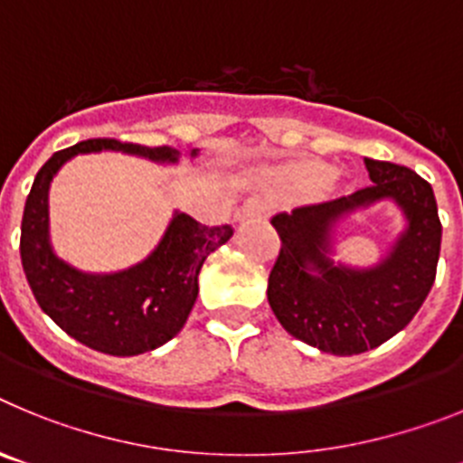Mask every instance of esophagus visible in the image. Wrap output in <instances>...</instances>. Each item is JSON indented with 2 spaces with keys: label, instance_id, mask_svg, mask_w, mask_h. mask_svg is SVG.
<instances>
[{
  "label": "esophagus",
  "instance_id": "1",
  "mask_svg": "<svg viewBox=\"0 0 463 463\" xmlns=\"http://www.w3.org/2000/svg\"><path fill=\"white\" fill-rule=\"evenodd\" d=\"M264 215V208L260 206V203H248V206H243V211L236 213V220L239 222H245V220H252V218H261Z\"/></svg>",
  "mask_w": 463,
  "mask_h": 463
}]
</instances>
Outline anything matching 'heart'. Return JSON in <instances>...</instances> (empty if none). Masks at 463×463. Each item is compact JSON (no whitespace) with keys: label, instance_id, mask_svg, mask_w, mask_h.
I'll return each instance as SVG.
<instances>
[{"label":"heart","instance_id":"1","mask_svg":"<svg viewBox=\"0 0 463 463\" xmlns=\"http://www.w3.org/2000/svg\"><path fill=\"white\" fill-rule=\"evenodd\" d=\"M331 171H334L331 165H326L322 159H294V162L273 169L271 181L276 185L294 187V190H310V187L325 183Z\"/></svg>","mask_w":463,"mask_h":463}]
</instances>
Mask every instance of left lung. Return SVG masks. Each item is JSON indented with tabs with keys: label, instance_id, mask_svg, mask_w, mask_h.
Returning <instances> with one entry per match:
<instances>
[{
	"label": "left lung",
	"instance_id": "1",
	"mask_svg": "<svg viewBox=\"0 0 463 463\" xmlns=\"http://www.w3.org/2000/svg\"><path fill=\"white\" fill-rule=\"evenodd\" d=\"M373 185L271 220L280 255L269 276V306L298 341L322 353H366L415 317L436 280L443 227L431 185L408 166L364 159ZM394 203L404 229L371 268L336 260L335 232L354 212Z\"/></svg>",
	"mask_w": 463,
	"mask_h": 463
}]
</instances>
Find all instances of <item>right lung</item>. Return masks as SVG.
<instances>
[{"label":"right lung","mask_w":463,"mask_h":463,"mask_svg":"<svg viewBox=\"0 0 463 463\" xmlns=\"http://www.w3.org/2000/svg\"><path fill=\"white\" fill-rule=\"evenodd\" d=\"M134 155L155 165H178L181 150L148 148L116 138H90L52 155L34 178L23 224L20 260L41 310L69 336L97 353L134 357L150 353L183 329L199 294V271L211 252L227 243L234 229L203 227L174 211L165 234L146 260L110 273L80 271L52 250L48 192L57 171L85 153ZM199 148L190 150L194 159Z\"/></svg>","instance_id":"add662e5"}]
</instances>
